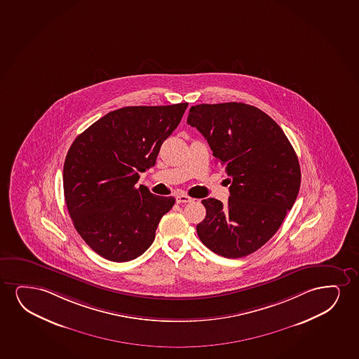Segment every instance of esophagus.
Wrapping results in <instances>:
<instances>
[{
  "mask_svg": "<svg viewBox=\"0 0 359 359\" xmlns=\"http://www.w3.org/2000/svg\"><path fill=\"white\" fill-rule=\"evenodd\" d=\"M191 197H189L187 195H177V203H187V202H191Z\"/></svg>",
  "mask_w": 359,
  "mask_h": 359,
  "instance_id": "esophagus-1",
  "label": "esophagus"
}]
</instances>
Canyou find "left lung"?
Returning <instances> with one entry per match:
<instances>
[{
	"instance_id": "8db88e82",
	"label": "left lung",
	"mask_w": 359,
	"mask_h": 359,
	"mask_svg": "<svg viewBox=\"0 0 359 359\" xmlns=\"http://www.w3.org/2000/svg\"><path fill=\"white\" fill-rule=\"evenodd\" d=\"M187 124L205 136L230 179L228 205L202 201V243L226 258H241L273 238L297 198L301 169L294 147L268 114L245 103L197 104Z\"/></svg>"
}]
</instances>
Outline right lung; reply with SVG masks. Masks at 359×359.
<instances>
[{
    "mask_svg": "<svg viewBox=\"0 0 359 359\" xmlns=\"http://www.w3.org/2000/svg\"><path fill=\"white\" fill-rule=\"evenodd\" d=\"M189 103L133 106L95 121L70 146L63 167L65 205L76 231L112 262L141 256L175 198L136 187Z\"/></svg>",
    "mask_w": 359,
    "mask_h": 359,
    "instance_id": "add662e5",
    "label": "right lung"
}]
</instances>
